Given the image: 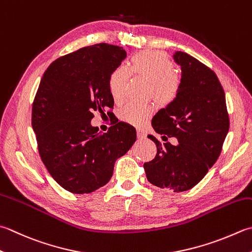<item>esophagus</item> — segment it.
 I'll list each match as a JSON object with an SVG mask.
<instances>
[{"mask_svg": "<svg viewBox=\"0 0 252 252\" xmlns=\"http://www.w3.org/2000/svg\"><path fill=\"white\" fill-rule=\"evenodd\" d=\"M137 137H139V139H141V140H143V139H145L146 137V133L143 131V130H141V129H137Z\"/></svg>", "mask_w": 252, "mask_h": 252, "instance_id": "obj_1", "label": "esophagus"}]
</instances>
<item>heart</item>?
Returning <instances> with one entry per match:
<instances>
[{
	"label": "heart",
	"instance_id": "b5f03b06",
	"mask_svg": "<svg viewBox=\"0 0 252 252\" xmlns=\"http://www.w3.org/2000/svg\"><path fill=\"white\" fill-rule=\"evenodd\" d=\"M172 62L158 51H143L133 56L127 67L118 66L108 78V88L115 102H120L129 82L130 74L150 82V93L160 105H169L178 96L181 81L175 74ZM154 112L152 105L127 103L119 112L122 121L132 126H142Z\"/></svg>",
	"mask_w": 252,
	"mask_h": 252
}]
</instances>
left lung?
Returning a JSON list of instances; mask_svg holds the SVG:
<instances>
[{"mask_svg": "<svg viewBox=\"0 0 252 252\" xmlns=\"http://www.w3.org/2000/svg\"><path fill=\"white\" fill-rule=\"evenodd\" d=\"M181 86L176 99L156 113L152 126L161 137L174 136L178 144H160L155 136V158L145 162L146 178L158 188L190 190L218 160L229 129L225 93L216 74L188 53L177 51Z\"/></svg>", "mask_w": 252, "mask_h": 252, "instance_id": "1", "label": "left lung"}]
</instances>
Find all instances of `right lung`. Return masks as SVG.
<instances>
[{
	"label": "right lung",
	"instance_id": "add662e5",
	"mask_svg": "<svg viewBox=\"0 0 252 252\" xmlns=\"http://www.w3.org/2000/svg\"><path fill=\"white\" fill-rule=\"evenodd\" d=\"M126 57L123 48L108 43L82 48L53 61L39 84L32 112L39 155L52 178L72 193L108 184L117 158L136 140L127 123L107 133L91 125L94 111L113 108L108 78Z\"/></svg>",
	"mask_w": 252,
	"mask_h": 252
}]
</instances>
